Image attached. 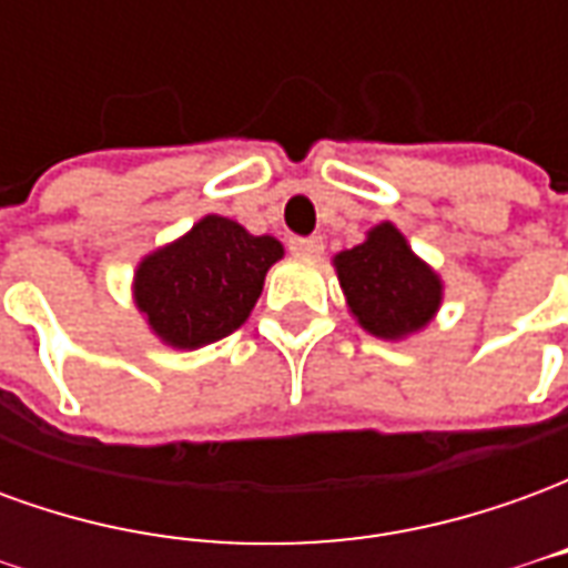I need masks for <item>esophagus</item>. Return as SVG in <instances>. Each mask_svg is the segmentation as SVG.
Here are the masks:
<instances>
[{"label":"esophagus","mask_w":568,"mask_h":568,"mask_svg":"<svg viewBox=\"0 0 568 568\" xmlns=\"http://www.w3.org/2000/svg\"><path fill=\"white\" fill-rule=\"evenodd\" d=\"M288 248L297 252V255L316 258V255H322V248H325V240H322V236H292V240H288Z\"/></svg>","instance_id":"esophagus-1"}]
</instances>
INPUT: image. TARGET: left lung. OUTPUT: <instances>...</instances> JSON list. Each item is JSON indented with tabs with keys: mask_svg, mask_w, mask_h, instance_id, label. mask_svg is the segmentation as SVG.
<instances>
[{
	"mask_svg": "<svg viewBox=\"0 0 568 568\" xmlns=\"http://www.w3.org/2000/svg\"><path fill=\"white\" fill-rule=\"evenodd\" d=\"M334 267L353 316L377 337L417 332L440 304V280L389 222L377 224L362 246L341 252Z\"/></svg>",
	"mask_w": 568,
	"mask_h": 568,
	"instance_id": "1",
	"label": "left lung"
}]
</instances>
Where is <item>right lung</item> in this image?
Listing matches in <instances>:
<instances>
[{
	"mask_svg": "<svg viewBox=\"0 0 568 568\" xmlns=\"http://www.w3.org/2000/svg\"><path fill=\"white\" fill-rule=\"evenodd\" d=\"M280 258V240L252 236L231 219L206 215L191 234L142 261L136 307L161 341L197 349L248 320L264 288V273Z\"/></svg>",
	"mask_w": 568,
	"mask_h": 568,
	"instance_id": "add662e5",
	"label": "right lung"
}]
</instances>
